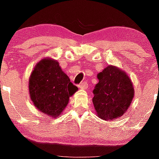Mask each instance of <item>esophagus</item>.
<instances>
[{
    "instance_id": "34e87169",
    "label": "esophagus",
    "mask_w": 159,
    "mask_h": 159,
    "mask_svg": "<svg viewBox=\"0 0 159 159\" xmlns=\"http://www.w3.org/2000/svg\"><path fill=\"white\" fill-rule=\"evenodd\" d=\"M78 87H79V89H83V90H84V89H87L88 87V83L86 82V81H82V82L81 83V84L78 85Z\"/></svg>"
}]
</instances>
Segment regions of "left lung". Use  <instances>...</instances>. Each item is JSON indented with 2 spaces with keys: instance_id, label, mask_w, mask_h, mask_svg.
<instances>
[{
  "instance_id": "1",
  "label": "left lung",
  "mask_w": 159,
  "mask_h": 159,
  "mask_svg": "<svg viewBox=\"0 0 159 159\" xmlns=\"http://www.w3.org/2000/svg\"><path fill=\"white\" fill-rule=\"evenodd\" d=\"M93 90L94 108L98 117L112 120L125 113L134 95L133 83L126 72L109 65L97 75Z\"/></svg>"
}]
</instances>
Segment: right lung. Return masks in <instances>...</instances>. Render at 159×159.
I'll return each mask as SVG.
<instances>
[{"label":"right lung","instance_id":"right-lung-1","mask_svg":"<svg viewBox=\"0 0 159 159\" xmlns=\"http://www.w3.org/2000/svg\"><path fill=\"white\" fill-rule=\"evenodd\" d=\"M29 90L34 106L43 113L56 118L78 87L70 82L58 61L48 57L35 64L29 79Z\"/></svg>","mask_w":159,"mask_h":159}]
</instances>
